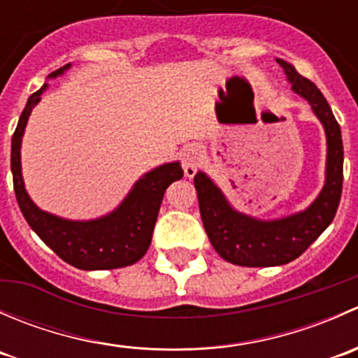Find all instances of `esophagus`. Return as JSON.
Here are the masks:
<instances>
[{"label":"esophagus","mask_w":358,"mask_h":358,"mask_svg":"<svg viewBox=\"0 0 358 358\" xmlns=\"http://www.w3.org/2000/svg\"><path fill=\"white\" fill-rule=\"evenodd\" d=\"M202 150L199 145H189L185 149V152H183V173H185V176H189V178H192L194 175L197 173V169L201 168L202 164Z\"/></svg>","instance_id":"esophagus-1"}]
</instances>
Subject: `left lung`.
<instances>
[{
	"instance_id": "left-lung-1",
	"label": "left lung",
	"mask_w": 358,
	"mask_h": 358,
	"mask_svg": "<svg viewBox=\"0 0 358 358\" xmlns=\"http://www.w3.org/2000/svg\"><path fill=\"white\" fill-rule=\"evenodd\" d=\"M277 64L284 69L292 92L310 103L324 126L326 182L308 208L282 218L262 220L234 208L222 189L204 171H197L194 185L209 243L223 259L241 266H277L296 259L331 225L341 199L343 140L333 110L322 92L298 74L294 66L282 59Z\"/></svg>"
}]
</instances>
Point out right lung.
Wrapping results in <instances>:
<instances>
[{
    "mask_svg": "<svg viewBox=\"0 0 358 358\" xmlns=\"http://www.w3.org/2000/svg\"><path fill=\"white\" fill-rule=\"evenodd\" d=\"M69 69L71 64L52 72L48 79L59 78ZM46 88L48 83L29 96L12 138L13 189L25 222L46 246L76 268L110 270L133 265L150 246L162 197L166 189L183 176L182 166L173 161L147 171L133 183L121 204L100 218L69 220L43 211L25 190L20 147L29 115Z\"/></svg>",
    "mask_w": 358,
    "mask_h": 358,
    "instance_id": "1",
    "label": "right lung"
}]
</instances>
